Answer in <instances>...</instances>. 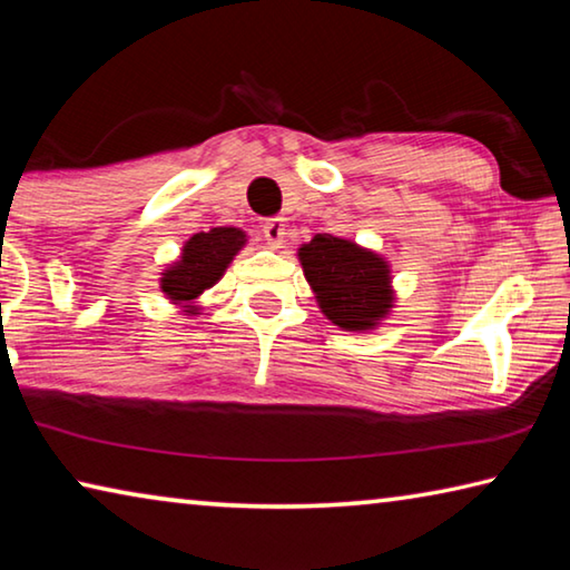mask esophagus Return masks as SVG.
I'll return each instance as SVG.
<instances>
[{
    "label": "esophagus",
    "instance_id": "obj_1",
    "mask_svg": "<svg viewBox=\"0 0 570 570\" xmlns=\"http://www.w3.org/2000/svg\"><path fill=\"white\" fill-rule=\"evenodd\" d=\"M264 236H266V240H268V246L272 248H282V244H284V236H286V224H284V218H266L264 220Z\"/></svg>",
    "mask_w": 570,
    "mask_h": 570
}]
</instances>
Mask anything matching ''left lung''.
<instances>
[{
  "mask_svg": "<svg viewBox=\"0 0 570 570\" xmlns=\"http://www.w3.org/2000/svg\"><path fill=\"white\" fill-rule=\"evenodd\" d=\"M304 276L322 312L350 332H362L390 312V272L377 254L352 240L316 234L298 248Z\"/></svg>",
  "mask_w": 570,
  "mask_h": 570,
  "instance_id": "obj_1",
  "label": "left lung"
}]
</instances>
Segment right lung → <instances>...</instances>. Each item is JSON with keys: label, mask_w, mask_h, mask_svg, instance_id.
<instances>
[{"label": "right lung", "mask_w": 570, "mask_h": 570, "mask_svg": "<svg viewBox=\"0 0 570 570\" xmlns=\"http://www.w3.org/2000/svg\"><path fill=\"white\" fill-rule=\"evenodd\" d=\"M244 240V230L238 228H214L208 234H196L183 248L180 262L168 274H163V292L173 302H188L204 294L226 272Z\"/></svg>", "instance_id": "obj_1"}]
</instances>
